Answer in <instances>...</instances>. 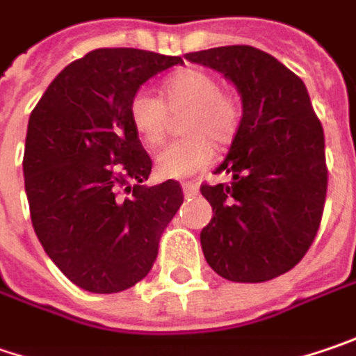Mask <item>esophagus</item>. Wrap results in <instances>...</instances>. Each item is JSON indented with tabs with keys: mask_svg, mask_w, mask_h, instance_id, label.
<instances>
[{
	"mask_svg": "<svg viewBox=\"0 0 356 356\" xmlns=\"http://www.w3.org/2000/svg\"><path fill=\"white\" fill-rule=\"evenodd\" d=\"M182 192H184L186 196H192V194L198 192V184H196V182H184V184H182Z\"/></svg>",
	"mask_w": 356,
	"mask_h": 356,
	"instance_id": "obj_1",
	"label": "esophagus"
}]
</instances>
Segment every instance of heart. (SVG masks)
<instances>
[{"label": "heart", "instance_id": "heart-1", "mask_svg": "<svg viewBox=\"0 0 356 356\" xmlns=\"http://www.w3.org/2000/svg\"><path fill=\"white\" fill-rule=\"evenodd\" d=\"M186 112L176 140L156 154V174L160 178H186L206 168L214 146L232 142L240 128V98L220 88L218 78L200 67H184L160 83V98L150 90H138L130 99L128 116L136 136L144 146H158L168 130L170 114Z\"/></svg>", "mask_w": 356, "mask_h": 356}]
</instances>
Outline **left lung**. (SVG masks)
<instances>
[{
	"mask_svg": "<svg viewBox=\"0 0 356 356\" xmlns=\"http://www.w3.org/2000/svg\"><path fill=\"white\" fill-rule=\"evenodd\" d=\"M220 72L242 98L240 128L216 174L200 188L212 220L200 232L210 268L232 282H264L296 266L316 236L327 198L325 134L307 86L252 45L184 56Z\"/></svg>",
	"mask_w": 356,
	"mask_h": 356,
	"instance_id": "obj_1",
	"label": "left lung"
}]
</instances>
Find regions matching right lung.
<instances>
[{
	"label": "right lung",
	"instance_id": "add662e5",
	"mask_svg": "<svg viewBox=\"0 0 356 356\" xmlns=\"http://www.w3.org/2000/svg\"><path fill=\"white\" fill-rule=\"evenodd\" d=\"M182 58L102 47L56 76L33 108L24 178L45 254L83 291H126L150 273L184 202L176 180L144 186L152 160L128 106L144 81Z\"/></svg>",
	"mask_w": 356,
	"mask_h": 356
}]
</instances>
